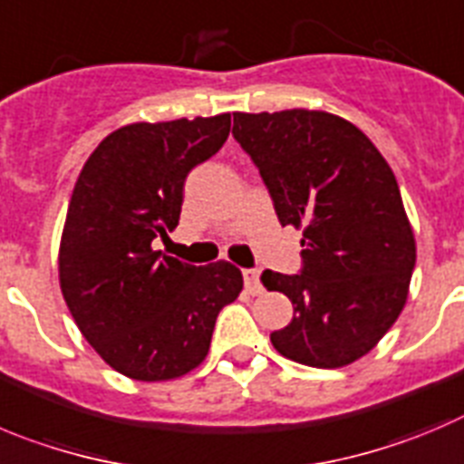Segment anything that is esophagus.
Masks as SVG:
<instances>
[{
    "instance_id": "34e87169",
    "label": "esophagus",
    "mask_w": 464,
    "mask_h": 464,
    "mask_svg": "<svg viewBox=\"0 0 464 464\" xmlns=\"http://www.w3.org/2000/svg\"><path fill=\"white\" fill-rule=\"evenodd\" d=\"M242 279H245V288L252 293V295L263 291L261 270H258V267H246V270H242Z\"/></svg>"
}]
</instances>
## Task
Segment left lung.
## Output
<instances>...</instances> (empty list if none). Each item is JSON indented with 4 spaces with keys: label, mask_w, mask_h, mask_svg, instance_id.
Instances as JSON below:
<instances>
[{
    "label": "left lung",
    "mask_w": 464,
    "mask_h": 464,
    "mask_svg": "<svg viewBox=\"0 0 464 464\" xmlns=\"http://www.w3.org/2000/svg\"><path fill=\"white\" fill-rule=\"evenodd\" d=\"M233 137L281 227L304 231L300 272L261 276L293 302L272 345L314 369L353 363L396 323L417 261L392 167L362 130L327 111H236Z\"/></svg>",
    "instance_id": "obj_1"
}]
</instances>
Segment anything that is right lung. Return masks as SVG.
<instances>
[{
	"label": "right lung",
	"mask_w": 464,
	"mask_h": 464,
	"mask_svg": "<svg viewBox=\"0 0 464 464\" xmlns=\"http://www.w3.org/2000/svg\"><path fill=\"white\" fill-rule=\"evenodd\" d=\"M228 130L231 114L125 125L91 153L72 189L59 249L63 300L95 353L132 380L197 369L219 311L242 291L231 263L198 267L153 249L179 224L188 173Z\"/></svg>",
	"instance_id": "add662e5"
}]
</instances>
